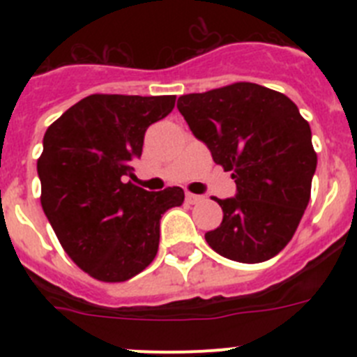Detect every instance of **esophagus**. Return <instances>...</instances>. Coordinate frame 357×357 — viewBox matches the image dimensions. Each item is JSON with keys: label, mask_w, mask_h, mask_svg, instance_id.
<instances>
[{"label": "esophagus", "mask_w": 357, "mask_h": 357, "mask_svg": "<svg viewBox=\"0 0 357 357\" xmlns=\"http://www.w3.org/2000/svg\"><path fill=\"white\" fill-rule=\"evenodd\" d=\"M202 200H204V197H200V195H193V193L185 195V202H188V204H198V202Z\"/></svg>", "instance_id": "esophagus-1"}]
</instances>
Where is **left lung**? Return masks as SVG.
<instances>
[{
	"mask_svg": "<svg viewBox=\"0 0 357 357\" xmlns=\"http://www.w3.org/2000/svg\"><path fill=\"white\" fill-rule=\"evenodd\" d=\"M176 109L238 188L234 198H214L223 220L206 234L209 247L238 263L272 259L311 198L317 151L309 123L286 94L250 82L184 94Z\"/></svg>",
	"mask_w": 357,
	"mask_h": 357,
	"instance_id": "8db88e82",
	"label": "left lung"
}]
</instances>
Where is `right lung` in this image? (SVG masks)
I'll list each match as a JSON object with an SVG mask.
<instances>
[{"label":"right lung","instance_id":"add662e5","mask_svg":"<svg viewBox=\"0 0 357 357\" xmlns=\"http://www.w3.org/2000/svg\"><path fill=\"white\" fill-rule=\"evenodd\" d=\"M176 96L91 94L52 123L37 159L40 206L73 263L102 282L141 273L159 250L160 218L184 191L132 184L144 132Z\"/></svg>","mask_w":357,"mask_h":357}]
</instances>
